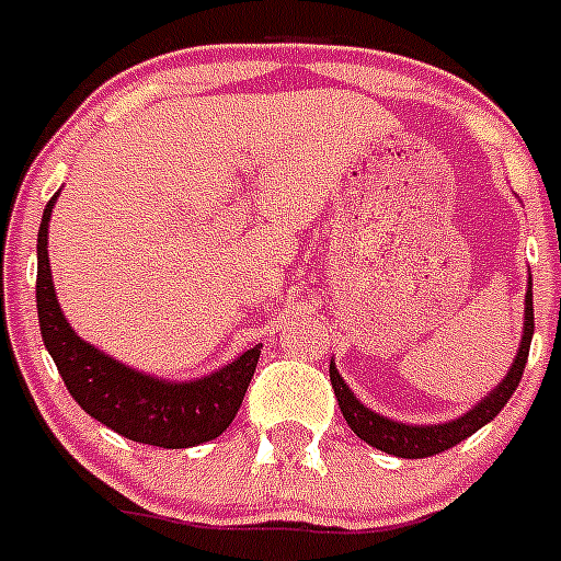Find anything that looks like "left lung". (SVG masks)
I'll use <instances>...</instances> for the list:
<instances>
[{
  "label": "left lung",
  "mask_w": 561,
  "mask_h": 561,
  "mask_svg": "<svg viewBox=\"0 0 561 561\" xmlns=\"http://www.w3.org/2000/svg\"><path fill=\"white\" fill-rule=\"evenodd\" d=\"M531 336H534V291L531 280H528V291H525V325H523V345L517 351V359L508 368V376L500 381L492 393L480 401L478 408H472L460 419L447 421V424H435V427H410V424H401V421H390L385 415H376L374 410H368L365 404L356 401V396L351 393L348 385L342 381V376L336 374V368L331 365V385H334V396L340 401V410L348 421V427L359 435L365 444L381 449V453L396 455V458H430V455H438L444 449L455 447L463 438H469L472 433H478L483 424L494 419L500 410L505 408V401L512 399V393L517 390L519 379H523L525 362H528V351H531Z\"/></svg>",
  "instance_id": "left-lung-1"
}]
</instances>
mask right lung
<instances>
[{"label": "right lung", "mask_w": 561, "mask_h": 561, "mask_svg": "<svg viewBox=\"0 0 561 561\" xmlns=\"http://www.w3.org/2000/svg\"><path fill=\"white\" fill-rule=\"evenodd\" d=\"M56 196L47 202L38 227L36 309L42 340L56 362L69 396L92 419L128 440L162 449L199 447L219 438L236 419L255 374L261 348H250L227 368L196 381H162L126 368L69 329L56 300L47 261V221Z\"/></svg>", "instance_id": "add662e5"}]
</instances>
